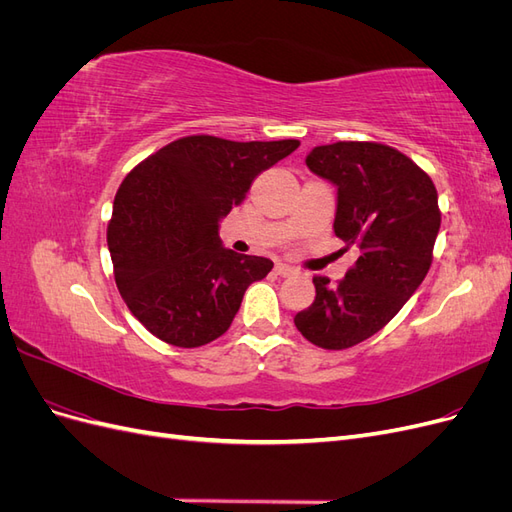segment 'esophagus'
I'll return each instance as SVG.
<instances>
[{"label":"esophagus","instance_id":"34e87169","mask_svg":"<svg viewBox=\"0 0 512 512\" xmlns=\"http://www.w3.org/2000/svg\"><path fill=\"white\" fill-rule=\"evenodd\" d=\"M275 271H277V275H282V277H290V275H297L299 273V269L286 265V262H277Z\"/></svg>","mask_w":512,"mask_h":512}]
</instances>
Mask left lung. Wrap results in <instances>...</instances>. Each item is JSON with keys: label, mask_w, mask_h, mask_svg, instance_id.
<instances>
[{"label": "left lung", "mask_w": 512, "mask_h": 512, "mask_svg": "<svg viewBox=\"0 0 512 512\" xmlns=\"http://www.w3.org/2000/svg\"><path fill=\"white\" fill-rule=\"evenodd\" d=\"M305 164L337 188L333 232L359 258L342 282L314 277L316 299L294 324L312 344L344 350L378 333L423 284L440 230L438 192L380 143L322 145Z\"/></svg>", "instance_id": "8db88e82"}]
</instances>
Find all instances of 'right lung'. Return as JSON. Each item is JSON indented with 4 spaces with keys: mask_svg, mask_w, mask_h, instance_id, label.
<instances>
[{
    "mask_svg": "<svg viewBox=\"0 0 512 512\" xmlns=\"http://www.w3.org/2000/svg\"><path fill=\"white\" fill-rule=\"evenodd\" d=\"M299 141L237 143L185 136L123 179L108 224L115 282L130 312L162 342L198 348L228 331L250 284L273 262L226 250L220 222L262 170Z\"/></svg>",
    "mask_w": 512,
    "mask_h": 512,
    "instance_id": "right-lung-1",
    "label": "right lung"
}]
</instances>
